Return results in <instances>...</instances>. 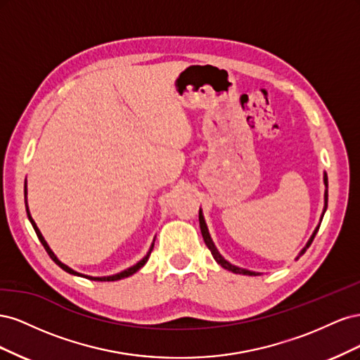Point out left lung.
Segmentation results:
<instances>
[{
    "label": "left lung",
    "mask_w": 360,
    "mask_h": 360,
    "mask_svg": "<svg viewBox=\"0 0 360 360\" xmlns=\"http://www.w3.org/2000/svg\"><path fill=\"white\" fill-rule=\"evenodd\" d=\"M323 179H324V186H326V191H324V209H323V214H321V219H320V221H323L324 212H326V209H328V174L324 172V177H323ZM200 228H201V234H202L204 242H205L207 248L210 249V252H212L213 258L216 259V263H217V264H221L224 269L233 271V274H238V275H249V276H252V275H254V276H257V275H259V274H257V271H250V270H246V269H242V267H237V266H234V264H231V263H228V261H226V259L219 254V250L216 249V246H214V243H213V240H212V237H210L209 230H207V225H205V221H204V216H202L201 209H200ZM319 228H320V224H319V226H317V228H315V231L312 233V236H311V238L308 240L307 246H304V248L300 250L299 257H300V255H303L304 252H307V249L311 246V243H312V240H314L315 234H317V231H319ZM299 257H297V258H299Z\"/></svg>",
    "instance_id": "8db88e82"
}]
</instances>
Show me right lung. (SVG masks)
<instances>
[{
    "label": "right lung",
    "instance_id": "obj_1",
    "mask_svg": "<svg viewBox=\"0 0 360 360\" xmlns=\"http://www.w3.org/2000/svg\"><path fill=\"white\" fill-rule=\"evenodd\" d=\"M25 209H27V214H28V219H30V222H31V225H32V228H34V231H36V234H37V237H39V240H40V243L43 245V248L46 249V252H48V255L52 258V261H56V264L57 266H60L64 271H68V274H70V275H76V276H82V278H89V279H91V281H118V279H123V278H127V276H130V275H134V274H136V271L143 267L146 263H147V259H148V257H150V254H151V249H153V245H151V248H150V250L147 252V255L141 259V261H138V263L135 264V266H132V267H129V269H126V270H123V271H120V274H115V275H111V276H102V278H94V276H86V275H82V274H79V271H75L73 269H70L69 266H66L64 263H61V261L57 258V255L52 252V249L49 248V245L46 243V240H45V237L41 236V233H40V230L37 228V225H36V222H34V219H32L31 217V214H30V210H28V204H27V180H25Z\"/></svg>",
    "mask_w": 360,
    "mask_h": 360
}]
</instances>
